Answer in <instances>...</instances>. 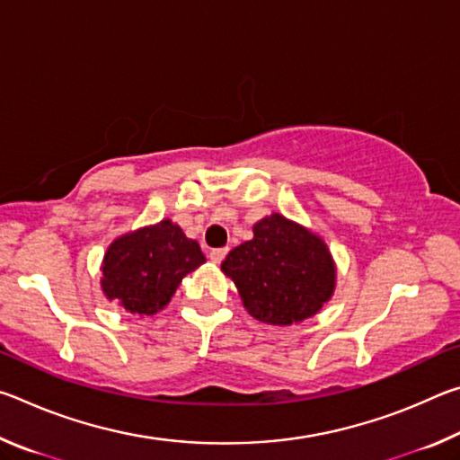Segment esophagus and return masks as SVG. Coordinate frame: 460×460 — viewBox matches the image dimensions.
Wrapping results in <instances>:
<instances>
[{
  "label": "esophagus",
  "instance_id": "1",
  "mask_svg": "<svg viewBox=\"0 0 460 460\" xmlns=\"http://www.w3.org/2000/svg\"><path fill=\"white\" fill-rule=\"evenodd\" d=\"M227 253H229V247H217V249H211L208 258H211L215 263H221Z\"/></svg>",
  "mask_w": 460,
  "mask_h": 460
}]
</instances>
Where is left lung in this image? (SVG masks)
<instances>
[{"label": "left lung", "mask_w": 460, "mask_h": 460, "mask_svg": "<svg viewBox=\"0 0 460 460\" xmlns=\"http://www.w3.org/2000/svg\"><path fill=\"white\" fill-rule=\"evenodd\" d=\"M247 313L268 324H294L331 300L337 268L324 241L302 225L271 213L253 225V239L221 263Z\"/></svg>", "instance_id": "1"}]
</instances>
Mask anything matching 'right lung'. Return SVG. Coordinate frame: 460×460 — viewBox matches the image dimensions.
<instances>
[{
    "mask_svg": "<svg viewBox=\"0 0 460 460\" xmlns=\"http://www.w3.org/2000/svg\"><path fill=\"white\" fill-rule=\"evenodd\" d=\"M205 263L194 239L170 219L126 233L107 247L101 290L131 314L150 316L164 308L178 284Z\"/></svg>",
    "mask_w": 460,
    "mask_h": 460,
    "instance_id": "obj_1",
    "label": "right lung"
}]
</instances>
